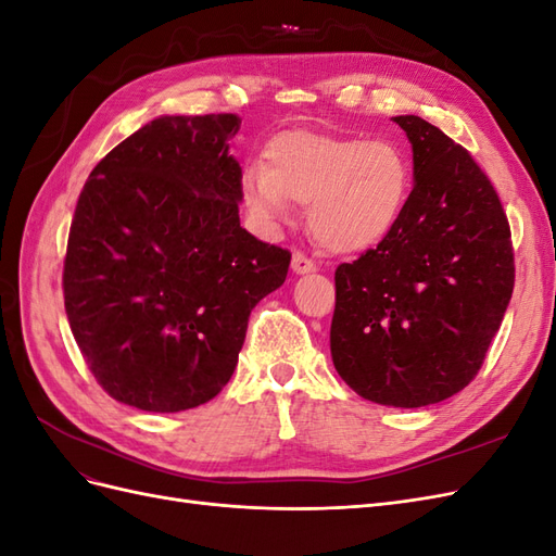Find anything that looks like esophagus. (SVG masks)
<instances>
[{"label":"esophagus","instance_id":"obj_1","mask_svg":"<svg viewBox=\"0 0 556 556\" xmlns=\"http://www.w3.org/2000/svg\"><path fill=\"white\" fill-rule=\"evenodd\" d=\"M315 262L311 260V257H306L304 252H294V257H292V271L296 274V276H306V274H313L315 271Z\"/></svg>","mask_w":556,"mask_h":556}]
</instances>
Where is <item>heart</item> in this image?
Returning <instances> with one entry per match:
<instances>
[{"mask_svg": "<svg viewBox=\"0 0 556 556\" xmlns=\"http://www.w3.org/2000/svg\"><path fill=\"white\" fill-rule=\"evenodd\" d=\"M239 190L260 223L276 227L290 217V204H299L311 208L308 225L319 245L333 255H362L401 225L410 164L392 141L294 129L266 146V164L243 166Z\"/></svg>", "mask_w": 556, "mask_h": 556, "instance_id": "1", "label": "heart"}]
</instances>
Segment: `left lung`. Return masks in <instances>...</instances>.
<instances>
[{
    "instance_id": "obj_1",
    "label": "left lung",
    "mask_w": 556,
    "mask_h": 556,
    "mask_svg": "<svg viewBox=\"0 0 556 556\" xmlns=\"http://www.w3.org/2000/svg\"><path fill=\"white\" fill-rule=\"evenodd\" d=\"M415 188L396 231L336 268L331 359L362 399L422 408L476 378L513 296L508 217L468 150L396 115Z\"/></svg>"
}]
</instances>
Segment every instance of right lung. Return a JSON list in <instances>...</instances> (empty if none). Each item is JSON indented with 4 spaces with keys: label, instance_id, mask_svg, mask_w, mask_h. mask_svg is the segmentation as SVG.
<instances>
[{
    "label": "right lung",
    "instance_id": "right-lung-1",
    "mask_svg": "<svg viewBox=\"0 0 556 556\" xmlns=\"http://www.w3.org/2000/svg\"><path fill=\"white\" fill-rule=\"evenodd\" d=\"M233 113L160 115L99 162L64 260V308L92 376L148 413L197 408L239 362L248 317L290 252L239 220Z\"/></svg>",
    "mask_w": 556,
    "mask_h": 556
}]
</instances>
